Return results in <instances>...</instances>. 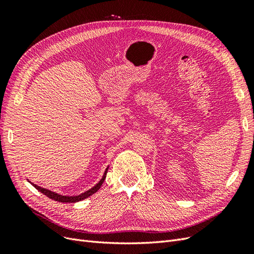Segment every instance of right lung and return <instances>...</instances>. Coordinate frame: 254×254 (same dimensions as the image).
I'll return each instance as SVG.
<instances>
[{
  "mask_svg": "<svg viewBox=\"0 0 254 254\" xmlns=\"http://www.w3.org/2000/svg\"><path fill=\"white\" fill-rule=\"evenodd\" d=\"M107 172H108V168H106V171H105V174H104V176H103V178H102L101 180H99L98 183H96V186H94L93 188L90 189L89 190L84 191V193H82V194H80V195H77V196H63V195H59V194L55 193V191H52V190H47V189H43V188L38 187V186H36V184H34V183H32V184H33V186H34L38 190L41 191L42 194H44L45 196H48L49 198L53 199V200L59 201V202H72V203H74V202H77V201L83 200V199H86V198L90 197L91 195H93L94 193H96V191H97L99 189H101V187L103 186L104 180L106 179Z\"/></svg>",
  "mask_w": 254,
  "mask_h": 254,
  "instance_id": "right-lung-1",
  "label": "right lung"
}]
</instances>
